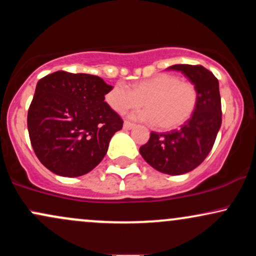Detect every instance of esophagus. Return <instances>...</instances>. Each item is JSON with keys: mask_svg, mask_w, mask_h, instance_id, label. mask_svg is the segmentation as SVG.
Returning <instances> with one entry per match:
<instances>
[{"mask_svg": "<svg viewBox=\"0 0 256 256\" xmlns=\"http://www.w3.org/2000/svg\"><path fill=\"white\" fill-rule=\"evenodd\" d=\"M134 124H132V122H124V128L125 130H131L132 128H134Z\"/></svg>", "mask_w": 256, "mask_h": 256, "instance_id": "1", "label": "esophagus"}]
</instances>
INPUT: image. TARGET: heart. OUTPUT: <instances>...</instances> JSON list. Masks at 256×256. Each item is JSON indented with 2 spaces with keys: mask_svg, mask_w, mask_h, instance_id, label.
I'll use <instances>...</instances> for the list:
<instances>
[{
  "mask_svg": "<svg viewBox=\"0 0 256 256\" xmlns=\"http://www.w3.org/2000/svg\"><path fill=\"white\" fill-rule=\"evenodd\" d=\"M106 101L118 113L140 107L146 110L134 112L132 118L146 122H156L164 130L177 128L188 122L195 113L198 92L195 84L180 80L178 76L160 73L132 85H114L106 95Z\"/></svg>",
  "mask_w": 256,
  "mask_h": 256,
  "instance_id": "heart-1",
  "label": "heart"
}]
</instances>
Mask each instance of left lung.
Segmentation results:
<instances>
[{
    "label": "left lung",
    "instance_id": "obj_1",
    "mask_svg": "<svg viewBox=\"0 0 256 256\" xmlns=\"http://www.w3.org/2000/svg\"><path fill=\"white\" fill-rule=\"evenodd\" d=\"M168 70L180 71L195 84L198 107L179 130L152 132L140 152L156 171L178 176L196 168L212 150L222 126V100L218 79L201 64H173Z\"/></svg>",
    "mask_w": 256,
    "mask_h": 256
}]
</instances>
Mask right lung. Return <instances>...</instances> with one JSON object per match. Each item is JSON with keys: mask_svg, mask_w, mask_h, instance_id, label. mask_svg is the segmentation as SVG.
<instances>
[{"mask_svg": "<svg viewBox=\"0 0 256 256\" xmlns=\"http://www.w3.org/2000/svg\"><path fill=\"white\" fill-rule=\"evenodd\" d=\"M112 88L98 76L64 71L38 80L28 128L34 154L49 171L79 177L101 162L124 122L104 102Z\"/></svg>", "mask_w": 256, "mask_h": 256, "instance_id": "add662e5", "label": "right lung"}]
</instances>
